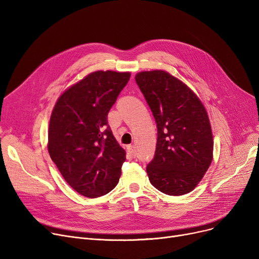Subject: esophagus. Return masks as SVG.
I'll list each match as a JSON object with an SVG mask.
<instances>
[{
    "label": "esophagus",
    "mask_w": 259,
    "mask_h": 259,
    "mask_svg": "<svg viewBox=\"0 0 259 259\" xmlns=\"http://www.w3.org/2000/svg\"><path fill=\"white\" fill-rule=\"evenodd\" d=\"M128 152H129V154L132 156V157H135L137 156V150H135V147L134 146H128Z\"/></svg>",
    "instance_id": "obj_1"
}]
</instances>
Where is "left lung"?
<instances>
[{"label":"left lung","instance_id":"8db88e82","mask_svg":"<svg viewBox=\"0 0 259 259\" xmlns=\"http://www.w3.org/2000/svg\"><path fill=\"white\" fill-rule=\"evenodd\" d=\"M135 80L157 126L149 181L160 192L193 191L213 159V135L205 106L185 83L165 70L142 71Z\"/></svg>","mask_w":259,"mask_h":259}]
</instances>
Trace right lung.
Here are the masks:
<instances>
[{
    "label": "right lung",
    "instance_id": "1",
    "mask_svg": "<svg viewBox=\"0 0 259 259\" xmlns=\"http://www.w3.org/2000/svg\"><path fill=\"white\" fill-rule=\"evenodd\" d=\"M130 72L94 71L66 89L52 110L48 152L65 181L95 198L117 185L126 152L113 137L107 115Z\"/></svg>",
    "mask_w": 259,
    "mask_h": 259
}]
</instances>
